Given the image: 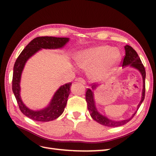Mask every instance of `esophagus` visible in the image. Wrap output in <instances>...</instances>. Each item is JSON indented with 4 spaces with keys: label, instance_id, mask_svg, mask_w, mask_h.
<instances>
[{
    "label": "esophagus",
    "instance_id": "obj_1",
    "mask_svg": "<svg viewBox=\"0 0 156 156\" xmlns=\"http://www.w3.org/2000/svg\"><path fill=\"white\" fill-rule=\"evenodd\" d=\"M76 81L80 82V83L83 84H86L85 80H84V79L82 78H77V79H76Z\"/></svg>",
    "mask_w": 156,
    "mask_h": 156
}]
</instances>
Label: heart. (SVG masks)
<instances>
[{"mask_svg": "<svg viewBox=\"0 0 156 156\" xmlns=\"http://www.w3.org/2000/svg\"><path fill=\"white\" fill-rule=\"evenodd\" d=\"M120 59L121 53L118 49L101 45L82 51L76 62L80 68L90 69L94 79L101 80L110 74Z\"/></svg>", "mask_w": 156, "mask_h": 156, "instance_id": "1", "label": "heart"}]
</instances>
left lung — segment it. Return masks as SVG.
I'll use <instances>...</instances> for the list:
<instances>
[{
  "instance_id": "left-lung-1",
  "label": "left lung",
  "mask_w": 156,
  "mask_h": 156,
  "mask_svg": "<svg viewBox=\"0 0 156 156\" xmlns=\"http://www.w3.org/2000/svg\"><path fill=\"white\" fill-rule=\"evenodd\" d=\"M125 55H124V58H122V60L121 62V64L122 66H131L132 67L137 68V69L140 70L141 74L142 75V77H143V82H144V86H143V92H142V97L140 103L139 104L138 108H140V105H141L142 102L144 101L145 98V69L144 68V64H142L141 59L139 57L138 54L137 52L135 51V49L131 47L130 45H126L125 46ZM92 89L96 88V85L94 84L92 86ZM86 101L87 102V106H88V109L90 112V116L92 118L94 119V121L98 122V123H100L102 125L106 126V127H117L119 126L123 125L127 123L131 119L134 117V115L136 114L137 112H135L133 114V117L130 119H126V120L121 121H112L107 118L105 116H102L101 115L99 112L97 111V108L95 107V104L94 101V98H93V92H92L90 89L88 88L87 92H86Z\"/></svg>"
}]
</instances>
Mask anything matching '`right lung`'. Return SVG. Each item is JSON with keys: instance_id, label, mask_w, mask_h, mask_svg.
<instances>
[{"instance_id": "add662e5", "label": "right lung", "mask_w": 156, "mask_h": 156, "mask_svg": "<svg viewBox=\"0 0 156 156\" xmlns=\"http://www.w3.org/2000/svg\"><path fill=\"white\" fill-rule=\"evenodd\" d=\"M69 41L66 37H38L33 39L21 51L16 59L13 68L12 89L21 111L33 120L48 122L55 120L64 112L70 93L71 82L62 86L56 91L49 106L41 111H32L23 104L20 96V80L21 73L27 59L41 48L56 49L62 48Z\"/></svg>"}]
</instances>
